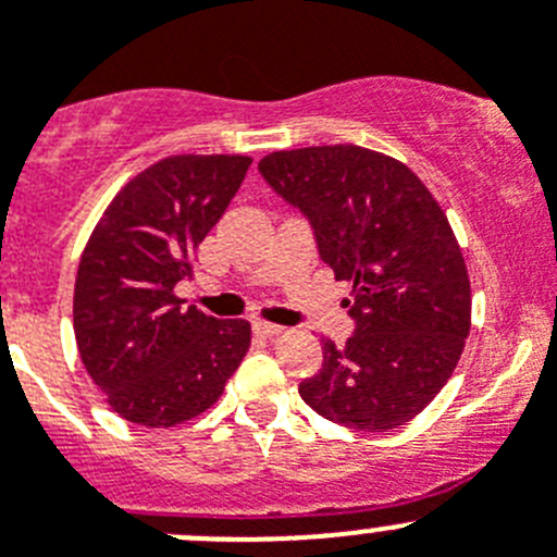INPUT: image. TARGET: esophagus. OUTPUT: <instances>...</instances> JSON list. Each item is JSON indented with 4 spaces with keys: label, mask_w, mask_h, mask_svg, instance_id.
I'll use <instances>...</instances> for the list:
<instances>
[{
    "label": "esophagus",
    "mask_w": 557,
    "mask_h": 557,
    "mask_svg": "<svg viewBox=\"0 0 557 557\" xmlns=\"http://www.w3.org/2000/svg\"><path fill=\"white\" fill-rule=\"evenodd\" d=\"M252 330H255V335H261V337H274V335H283L285 326H280V324H269V321H255Z\"/></svg>",
    "instance_id": "34e87169"
}]
</instances>
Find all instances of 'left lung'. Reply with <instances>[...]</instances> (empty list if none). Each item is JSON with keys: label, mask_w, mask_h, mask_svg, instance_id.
Returning <instances> with one entry per match:
<instances>
[{"label": "left lung", "mask_w": 557, "mask_h": 557, "mask_svg": "<svg viewBox=\"0 0 557 557\" xmlns=\"http://www.w3.org/2000/svg\"><path fill=\"white\" fill-rule=\"evenodd\" d=\"M263 178L310 220L321 261L351 280L355 335L324 346L299 384L321 418L389 431L423 412L456 371L470 335L467 263L443 206L404 161L360 145L274 150Z\"/></svg>", "instance_id": "1"}]
</instances>
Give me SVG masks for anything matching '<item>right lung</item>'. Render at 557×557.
Segmentation results:
<instances>
[{
  "label": "right lung",
  "instance_id": "right-lung-1",
  "mask_svg": "<svg viewBox=\"0 0 557 557\" xmlns=\"http://www.w3.org/2000/svg\"><path fill=\"white\" fill-rule=\"evenodd\" d=\"M252 159L178 153L134 175L101 214L74 285V332L112 412L173 429L220 401L252 341L249 321L184 308L197 244L225 214Z\"/></svg>",
  "mask_w": 557,
  "mask_h": 557
}]
</instances>
